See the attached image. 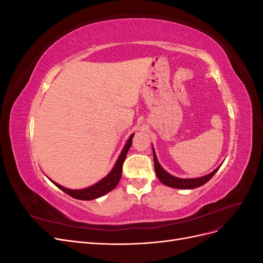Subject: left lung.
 Wrapping results in <instances>:
<instances>
[{
    "instance_id": "obj_1",
    "label": "left lung",
    "mask_w": 263,
    "mask_h": 263,
    "mask_svg": "<svg viewBox=\"0 0 263 263\" xmlns=\"http://www.w3.org/2000/svg\"><path fill=\"white\" fill-rule=\"evenodd\" d=\"M153 153H154V162H155V171L158 179L160 180V182H162L164 185L170 186V187H174V189H182V190H191V189H195L201 185H204L206 182L210 181L215 173L218 171V169L220 168V165L218 168L215 169L213 172L209 173L208 176H204L201 178H196V179H181V178H177L171 176L170 173L166 172L162 166L160 165V163L158 162V159L155 153V149L153 148Z\"/></svg>"
}]
</instances>
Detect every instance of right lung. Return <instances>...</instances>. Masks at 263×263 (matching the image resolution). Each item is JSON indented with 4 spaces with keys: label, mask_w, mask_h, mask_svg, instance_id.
<instances>
[{
    "label": "right lung",
    "mask_w": 263,
    "mask_h": 263,
    "mask_svg": "<svg viewBox=\"0 0 263 263\" xmlns=\"http://www.w3.org/2000/svg\"><path fill=\"white\" fill-rule=\"evenodd\" d=\"M133 137H134V134L128 138V140H127L126 145H125L124 149L122 150L121 155H119L112 171H110L105 178H103L101 181H99L98 183H95V184H93L89 187L82 189V190H71V189L63 187V186L59 185L58 183H55L51 180L50 181L53 183L55 186H58L61 191H63V192L67 193L70 196L77 198V200L91 201V200H94V198H98V197L105 195L106 193H108L112 190H114L116 187V185L118 184L119 180H121L123 163H124V160H125V158L127 156V153H128V150H129L132 144H133Z\"/></svg>",
    "instance_id": "obj_1"
}]
</instances>
